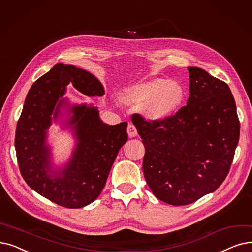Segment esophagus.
<instances>
[{"label": "esophagus", "mask_w": 252, "mask_h": 252, "mask_svg": "<svg viewBox=\"0 0 252 252\" xmlns=\"http://www.w3.org/2000/svg\"><path fill=\"white\" fill-rule=\"evenodd\" d=\"M137 128L133 124H128L127 126V135L129 138H134L137 136Z\"/></svg>", "instance_id": "1"}]
</instances>
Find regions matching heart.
Instances as JSON below:
<instances>
[{
	"mask_svg": "<svg viewBox=\"0 0 252 252\" xmlns=\"http://www.w3.org/2000/svg\"><path fill=\"white\" fill-rule=\"evenodd\" d=\"M184 96L179 83L157 78L126 87L122 100L125 104L142 107L143 114L152 122H163L177 111Z\"/></svg>",
	"mask_w": 252,
	"mask_h": 252,
	"instance_id": "obj_1",
	"label": "heart"
}]
</instances>
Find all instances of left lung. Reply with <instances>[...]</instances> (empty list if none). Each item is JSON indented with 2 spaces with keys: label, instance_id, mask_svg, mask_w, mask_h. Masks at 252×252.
Instances as JSON below:
<instances>
[{
  "label": "left lung",
  "instance_id": "1",
  "mask_svg": "<svg viewBox=\"0 0 252 252\" xmlns=\"http://www.w3.org/2000/svg\"><path fill=\"white\" fill-rule=\"evenodd\" d=\"M189 71L187 106L163 122H132L145 147L143 172L158 199L189 205L224 181L240 136L237 108L228 85L205 70Z\"/></svg>",
  "mask_w": 252,
  "mask_h": 252
}]
</instances>
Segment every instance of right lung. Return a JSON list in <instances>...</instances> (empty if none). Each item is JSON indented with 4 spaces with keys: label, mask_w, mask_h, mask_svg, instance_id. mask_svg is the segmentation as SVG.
I'll use <instances>...</instances> for the list:
<instances>
[{
    "label": "right lung",
    "mask_w": 252,
    "mask_h": 252,
    "mask_svg": "<svg viewBox=\"0 0 252 252\" xmlns=\"http://www.w3.org/2000/svg\"><path fill=\"white\" fill-rule=\"evenodd\" d=\"M68 84L87 96L105 94L103 84L92 73L57 63L28 93L16 126L15 149L21 176L29 187L51 202L73 209L100 195L119 149L127 141V124L109 126L92 104L71 105L63 97ZM64 114L68 116L63 127L71 129L76 144L69 161L54 169L47 144L48 129L52 120L58 121Z\"/></svg>",
    "instance_id": "add662e5"
}]
</instances>
